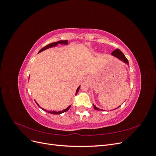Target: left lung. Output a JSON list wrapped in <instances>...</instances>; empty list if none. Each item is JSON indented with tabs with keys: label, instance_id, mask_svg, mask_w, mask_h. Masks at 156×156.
<instances>
[{
	"label": "left lung",
	"instance_id": "1",
	"mask_svg": "<svg viewBox=\"0 0 156 156\" xmlns=\"http://www.w3.org/2000/svg\"><path fill=\"white\" fill-rule=\"evenodd\" d=\"M111 55H112L113 56H115L116 58H119V60H122V62H124V63H126V64H129L128 60H127V59L126 58V56H125V55H124V53H122V52L120 49H116L114 51H112V53H111ZM93 106H94V108H95V109L97 110V111H103L102 109H100V108H99L96 107V105H94V104H93ZM119 107H120V106H119ZM119 107H117V108H119ZM115 109H116V108H115Z\"/></svg>",
	"mask_w": 156,
	"mask_h": 156
}]
</instances>
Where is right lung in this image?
Instances as JSON below:
<instances>
[{"label":"right lung","mask_w":156,"mask_h":156,"mask_svg":"<svg viewBox=\"0 0 156 156\" xmlns=\"http://www.w3.org/2000/svg\"><path fill=\"white\" fill-rule=\"evenodd\" d=\"M58 44L67 45V44H68V40H60V41H56V42H53V43L49 44H48V45H47L46 46H45L44 48H42L41 50H40L39 53H40V52L43 51H44V50H45V49H49V48H53V47H56ZM79 88H80V86H79V87L77 88V89L76 93H75L76 94H77V93L79 92ZM37 105L40 107V105H39L38 104H37ZM70 107H71V105H69L68 107H67L66 108V109H64V110H63V111H48V112L51 113V114H53V115H60V114H62V113H63V112H66L67 111H68L69 108H70ZM40 108H41V109H43L44 111H46V110L44 109L43 108H41V107H40Z\"/></svg>","instance_id":"right-lung-1"}]
</instances>
